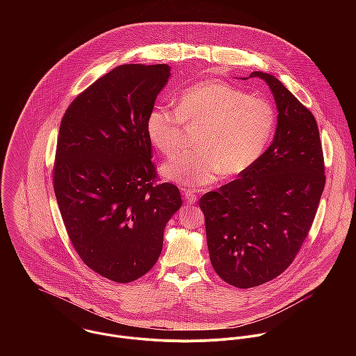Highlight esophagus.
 <instances>
[{
	"instance_id": "1",
	"label": "esophagus",
	"mask_w": 356,
	"mask_h": 356,
	"mask_svg": "<svg viewBox=\"0 0 356 356\" xmlns=\"http://www.w3.org/2000/svg\"><path fill=\"white\" fill-rule=\"evenodd\" d=\"M182 196H184L185 202L188 204H195L196 200H197L196 193L192 189H182Z\"/></svg>"
}]
</instances>
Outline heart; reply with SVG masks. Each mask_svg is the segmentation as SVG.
<instances>
[{"label": "heart", "mask_w": 356, "mask_h": 356, "mask_svg": "<svg viewBox=\"0 0 356 356\" xmlns=\"http://www.w3.org/2000/svg\"><path fill=\"white\" fill-rule=\"evenodd\" d=\"M199 127L195 152L182 153L161 167L163 175L181 185L205 186L222 172L237 175L252 167L275 129V111L264 99L219 81L185 89L175 109L154 106L145 123L148 140L159 152L172 156L182 147L185 127Z\"/></svg>", "instance_id": "heart-1"}]
</instances>
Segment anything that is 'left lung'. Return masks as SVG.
Wrapping results in <instances>:
<instances>
[{
  "instance_id": "left-lung-1",
  "label": "left lung",
  "mask_w": 356,
  "mask_h": 356,
  "mask_svg": "<svg viewBox=\"0 0 356 356\" xmlns=\"http://www.w3.org/2000/svg\"><path fill=\"white\" fill-rule=\"evenodd\" d=\"M275 100L271 145L247 171L199 205L209 259L227 284L247 289L282 274L300 251L325 188V163L314 115L275 76L254 71Z\"/></svg>"
}]
</instances>
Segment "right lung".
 <instances>
[{"mask_svg": "<svg viewBox=\"0 0 356 356\" xmlns=\"http://www.w3.org/2000/svg\"><path fill=\"white\" fill-rule=\"evenodd\" d=\"M170 78L167 64H123L67 108L53 188L68 237L83 263L113 282L147 274L163 248L179 189L157 182L145 123Z\"/></svg>", "mask_w": 356, "mask_h": 356, "instance_id": "right-lung-1", "label": "right lung"}]
</instances>
